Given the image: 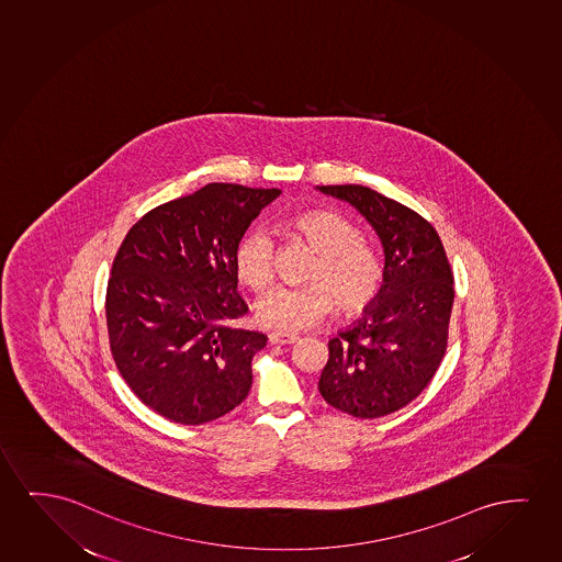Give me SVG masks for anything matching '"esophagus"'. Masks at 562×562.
I'll return each mask as SVG.
<instances>
[{
  "instance_id": "34e87169",
  "label": "esophagus",
  "mask_w": 562,
  "mask_h": 562,
  "mask_svg": "<svg viewBox=\"0 0 562 562\" xmlns=\"http://www.w3.org/2000/svg\"><path fill=\"white\" fill-rule=\"evenodd\" d=\"M270 344H274V346H292L295 344L300 336H295V334H285V331H272L269 336Z\"/></svg>"
}]
</instances>
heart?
Returning <instances> with one entry per match:
<instances>
[{
  "label": "heart",
  "instance_id": "b5f03b06",
  "mask_svg": "<svg viewBox=\"0 0 562 562\" xmlns=\"http://www.w3.org/2000/svg\"><path fill=\"white\" fill-rule=\"evenodd\" d=\"M288 228L316 251L305 285H278L257 301L262 326L280 331L313 328L336 307L347 316L361 315L376 301L384 284V262L346 216L308 211L288 221ZM274 238L254 228L239 239L236 270L241 282L261 290L274 277Z\"/></svg>",
  "mask_w": 562,
  "mask_h": 562
}]
</instances>
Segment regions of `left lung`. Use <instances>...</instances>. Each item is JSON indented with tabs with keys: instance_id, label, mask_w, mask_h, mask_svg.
I'll return each mask as SVG.
<instances>
[{
	"instance_id": "obj_1",
	"label": "left lung",
	"mask_w": 562,
	"mask_h": 562,
	"mask_svg": "<svg viewBox=\"0 0 562 562\" xmlns=\"http://www.w3.org/2000/svg\"><path fill=\"white\" fill-rule=\"evenodd\" d=\"M361 213L384 247V284L361 321L328 341L318 390L357 418L416 400L446 355L453 272L438 232L413 209L359 184L316 186Z\"/></svg>"
}]
</instances>
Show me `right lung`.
Here are the masks:
<instances>
[{
	"label": "right lung",
	"instance_id": "add662e5",
	"mask_svg": "<svg viewBox=\"0 0 562 562\" xmlns=\"http://www.w3.org/2000/svg\"><path fill=\"white\" fill-rule=\"evenodd\" d=\"M278 188L207 184L132 226L105 295L116 369L144 405L172 423H211L246 400L261 331L246 316L236 249Z\"/></svg>",
	"mask_w": 562,
	"mask_h": 562
}]
</instances>
